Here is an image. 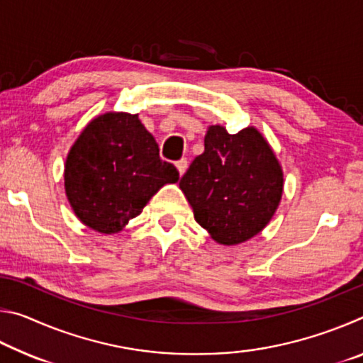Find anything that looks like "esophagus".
I'll use <instances>...</instances> for the list:
<instances>
[{"label": "esophagus", "mask_w": 363, "mask_h": 363, "mask_svg": "<svg viewBox=\"0 0 363 363\" xmlns=\"http://www.w3.org/2000/svg\"><path fill=\"white\" fill-rule=\"evenodd\" d=\"M176 168H177V171H179V176H184V173L187 171V160L186 158L179 160V162L176 163Z\"/></svg>", "instance_id": "1"}]
</instances>
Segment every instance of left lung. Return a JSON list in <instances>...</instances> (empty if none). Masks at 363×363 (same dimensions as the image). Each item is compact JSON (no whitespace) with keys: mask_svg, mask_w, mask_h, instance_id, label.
I'll list each match as a JSON object with an SVG mask.
<instances>
[{"mask_svg":"<svg viewBox=\"0 0 363 363\" xmlns=\"http://www.w3.org/2000/svg\"><path fill=\"white\" fill-rule=\"evenodd\" d=\"M179 187L196 223L214 242L230 247L257 235L274 218L284 194V169L255 126L229 134L211 125L205 152L195 157Z\"/></svg>","mask_w":363,"mask_h":363,"instance_id":"left-lung-1","label":"left lung"}]
</instances>
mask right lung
<instances>
[{"mask_svg": "<svg viewBox=\"0 0 363 363\" xmlns=\"http://www.w3.org/2000/svg\"><path fill=\"white\" fill-rule=\"evenodd\" d=\"M179 173L158 157L138 115L106 112L79 133L65 160L67 200L82 223L104 235L123 230Z\"/></svg>", "mask_w": 363, "mask_h": 363, "instance_id": "add662e5", "label": "right lung"}]
</instances>
